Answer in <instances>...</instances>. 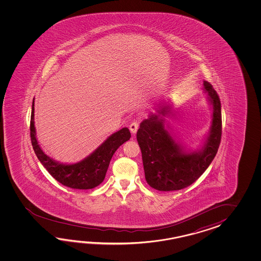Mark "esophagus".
I'll use <instances>...</instances> for the list:
<instances>
[{
    "instance_id": "esophagus-1",
    "label": "esophagus",
    "mask_w": 261,
    "mask_h": 261,
    "mask_svg": "<svg viewBox=\"0 0 261 261\" xmlns=\"http://www.w3.org/2000/svg\"><path fill=\"white\" fill-rule=\"evenodd\" d=\"M138 122L134 121V122L132 123V124L129 125V130H130V133H133V134H135V133H137V129H138Z\"/></svg>"
}]
</instances>
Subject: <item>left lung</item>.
I'll use <instances>...</instances> for the list:
<instances>
[{
	"label": "left lung",
	"mask_w": 261,
	"mask_h": 261,
	"mask_svg": "<svg viewBox=\"0 0 261 261\" xmlns=\"http://www.w3.org/2000/svg\"><path fill=\"white\" fill-rule=\"evenodd\" d=\"M213 106L210 133L200 151L188 153L172 138L161 115L169 113V106L151 114L140 124L137 141L142 152L144 176L151 188L160 191L180 190L190 186L205 172L217 155L222 135L221 103L213 86L203 81Z\"/></svg>",
	"instance_id": "left-lung-1"
}]
</instances>
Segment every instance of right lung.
Wrapping results in <instances>:
<instances>
[{
	"instance_id": "right-lung-1",
	"label": "right lung",
	"mask_w": 261,
	"mask_h": 261,
	"mask_svg": "<svg viewBox=\"0 0 261 261\" xmlns=\"http://www.w3.org/2000/svg\"><path fill=\"white\" fill-rule=\"evenodd\" d=\"M31 141L34 153L46 171L61 185L74 189H91L102 183L112 156L117 148L130 138L128 128L109 136L92 154L75 164H62L52 160L41 149L34 127V99L31 116Z\"/></svg>"
}]
</instances>
